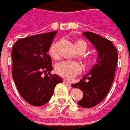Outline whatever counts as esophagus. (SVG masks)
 <instances>
[{
    "mask_svg": "<svg viewBox=\"0 0 130 130\" xmlns=\"http://www.w3.org/2000/svg\"><path fill=\"white\" fill-rule=\"evenodd\" d=\"M63 83L65 85H67V86H69V87H71V83H70L69 81H67V80H63Z\"/></svg>",
    "mask_w": 130,
    "mask_h": 130,
    "instance_id": "esophagus-1",
    "label": "esophagus"
}]
</instances>
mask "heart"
<instances>
[{"label": "heart", "instance_id": "heart-1", "mask_svg": "<svg viewBox=\"0 0 130 130\" xmlns=\"http://www.w3.org/2000/svg\"><path fill=\"white\" fill-rule=\"evenodd\" d=\"M75 46L76 50H83L86 51L87 48L86 43L83 40L77 39L75 42ZM48 54L53 59H58V42H54L51 44L48 50ZM94 60L92 58H88L86 61V64L88 66H91L94 64ZM81 71L80 65L77 62L63 61L58 63L55 67V72L59 76L65 79H71L74 77L75 75L79 74Z\"/></svg>", "mask_w": 130, "mask_h": 130}]
</instances>
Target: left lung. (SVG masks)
I'll use <instances>...</instances> for the list:
<instances>
[{"instance_id": "8db88e82", "label": "left lung", "mask_w": 130, "mask_h": 130, "mask_svg": "<svg viewBox=\"0 0 130 130\" xmlns=\"http://www.w3.org/2000/svg\"><path fill=\"white\" fill-rule=\"evenodd\" d=\"M84 36L96 47L99 58L90 72L79 83L72 84V86L83 91V97L77 104L89 108L100 103L108 94L116 71L118 53L111 41L98 34L87 31ZM86 79L88 80L86 82Z\"/></svg>"}]
</instances>
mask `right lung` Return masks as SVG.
I'll return each instance as SVG.
<instances>
[{"label": "right lung", "mask_w": 130, "mask_h": 130, "mask_svg": "<svg viewBox=\"0 0 130 130\" xmlns=\"http://www.w3.org/2000/svg\"><path fill=\"white\" fill-rule=\"evenodd\" d=\"M57 31L17 40L11 50L12 77L20 94L34 106L48 102L60 77L52 75V60L47 54Z\"/></svg>", "instance_id": "right-lung-1"}]
</instances>
